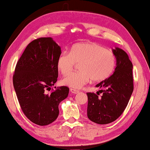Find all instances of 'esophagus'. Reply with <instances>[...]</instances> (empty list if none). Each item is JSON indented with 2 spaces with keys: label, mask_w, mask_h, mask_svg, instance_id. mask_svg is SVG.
I'll use <instances>...</instances> for the list:
<instances>
[{
  "label": "esophagus",
  "mask_w": 150,
  "mask_h": 150,
  "mask_svg": "<svg viewBox=\"0 0 150 150\" xmlns=\"http://www.w3.org/2000/svg\"><path fill=\"white\" fill-rule=\"evenodd\" d=\"M70 92H71V93H75L76 94L79 92V90H76V89H70Z\"/></svg>",
  "instance_id": "obj_1"
}]
</instances>
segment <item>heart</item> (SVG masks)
I'll list each match as a JSON object with an SVG mask.
<instances>
[{
	"label": "heart",
	"instance_id": "obj_1",
	"mask_svg": "<svg viewBox=\"0 0 150 150\" xmlns=\"http://www.w3.org/2000/svg\"><path fill=\"white\" fill-rule=\"evenodd\" d=\"M79 65L80 71L72 72L61 81L63 85L80 89L91 81H105L114 71L116 58L113 52L94 42L79 43L71 47L69 52H63L57 59L58 70L65 75Z\"/></svg>",
	"mask_w": 150,
	"mask_h": 150
}]
</instances>
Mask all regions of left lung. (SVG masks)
<instances>
[{
    "label": "left lung",
    "instance_id": "obj_1",
    "mask_svg": "<svg viewBox=\"0 0 150 150\" xmlns=\"http://www.w3.org/2000/svg\"><path fill=\"white\" fill-rule=\"evenodd\" d=\"M116 57L117 66L113 74L98 84L103 94L88 92L87 117L98 124H107L119 118L126 108L132 95L134 85L132 63L122 49L112 50Z\"/></svg>",
    "mask_w": 150,
    "mask_h": 150
}]
</instances>
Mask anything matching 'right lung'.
<instances>
[{
	"mask_svg": "<svg viewBox=\"0 0 150 150\" xmlns=\"http://www.w3.org/2000/svg\"><path fill=\"white\" fill-rule=\"evenodd\" d=\"M61 48L51 38H40L28 44L16 64L13 83L25 116L39 126L56 120L59 104L67 97L69 88L61 86L47 91L57 81V59Z\"/></svg>",
	"mask_w": 150,
	"mask_h": 150,
	"instance_id": "add662e5",
	"label": "right lung"
}]
</instances>
